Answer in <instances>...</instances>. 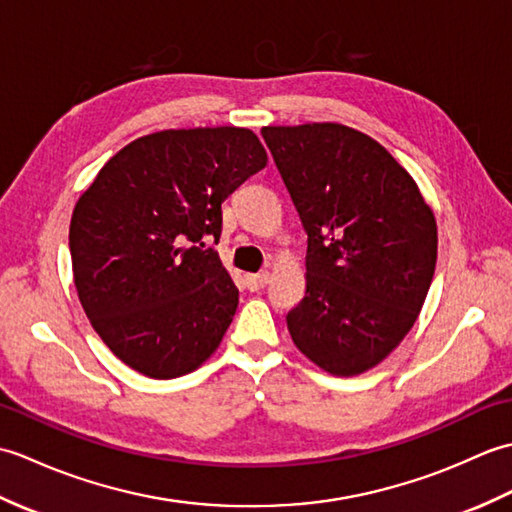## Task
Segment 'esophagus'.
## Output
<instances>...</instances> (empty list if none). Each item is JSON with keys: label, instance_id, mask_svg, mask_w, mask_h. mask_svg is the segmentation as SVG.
Listing matches in <instances>:
<instances>
[{"label": "esophagus", "instance_id": "34e87169", "mask_svg": "<svg viewBox=\"0 0 512 512\" xmlns=\"http://www.w3.org/2000/svg\"><path fill=\"white\" fill-rule=\"evenodd\" d=\"M270 281V273L264 270V273H257V275H246V286L250 290H262Z\"/></svg>", "mask_w": 512, "mask_h": 512}]
</instances>
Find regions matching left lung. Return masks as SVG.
Instances as JSON below:
<instances>
[{
  "instance_id": "obj_1",
  "label": "left lung",
  "mask_w": 512,
  "mask_h": 512,
  "mask_svg": "<svg viewBox=\"0 0 512 512\" xmlns=\"http://www.w3.org/2000/svg\"><path fill=\"white\" fill-rule=\"evenodd\" d=\"M262 136L308 233L306 297L288 312V332L323 372L363 374L418 319L436 270V215L416 180L358 129L268 125Z\"/></svg>"
}]
</instances>
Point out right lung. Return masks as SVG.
I'll use <instances>...</instances> for the list:
<instances>
[{
    "instance_id": "add662e5",
    "label": "right lung",
    "mask_w": 512,
    "mask_h": 512,
    "mask_svg": "<svg viewBox=\"0 0 512 512\" xmlns=\"http://www.w3.org/2000/svg\"><path fill=\"white\" fill-rule=\"evenodd\" d=\"M266 162L246 127L162 129L125 145L81 193L70 220L76 295L127 367L178 378L220 347L239 292L202 239H220L222 202Z\"/></svg>"
}]
</instances>
